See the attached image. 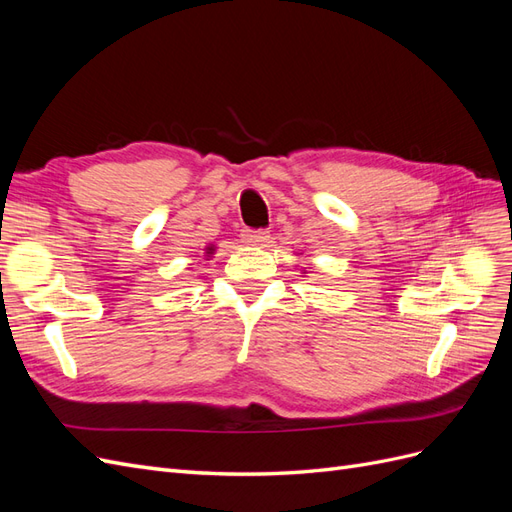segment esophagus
Segmentation results:
<instances>
[{
  "mask_svg": "<svg viewBox=\"0 0 512 512\" xmlns=\"http://www.w3.org/2000/svg\"><path fill=\"white\" fill-rule=\"evenodd\" d=\"M245 241L250 245H258V247H269L273 243L269 230H262V228L260 230H247Z\"/></svg>",
  "mask_w": 512,
  "mask_h": 512,
  "instance_id": "34e87169",
  "label": "esophagus"
}]
</instances>
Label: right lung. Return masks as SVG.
<instances>
[{"mask_svg": "<svg viewBox=\"0 0 512 512\" xmlns=\"http://www.w3.org/2000/svg\"><path fill=\"white\" fill-rule=\"evenodd\" d=\"M209 250H211V247H209Z\"/></svg>", "mask_w": 512, "mask_h": 512, "instance_id": "add662e5", "label": "right lung"}]
</instances>
